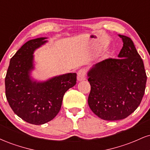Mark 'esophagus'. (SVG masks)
Segmentation results:
<instances>
[{
	"mask_svg": "<svg viewBox=\"0 0 150 150\" xmlns=\"http://www.w3.org/2000/svg\"><path fill=\"white\" fill-rule=\"evenodd\" d=\"M77 80L82 81L86 78V70L85 69H81L77 73Z\"/></svg>",
	"mask_w": 150,
	"mask_h": 150,
	"instance_id": "34e87169",
	"label": "esophagus"
}]
</instances>
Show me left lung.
<instances>
[{"instance_id": "8db88e82", "label": "left lung", "mask_w": 150, "mask_h": 150, "mask_svg": "<svg viewBox=\"0 0 150 150\" xmlns=\"http://www.w3.org/2000/svg\"><path fill=\"white\" fill-rule=\"evenodd\" d=\"M118 36L123 43L118 58L104 60L87 73L89 106L106 120L124 119L133 113L140 104L147 82L143 61L131 39Z\"/></svg>"}]
</instances>
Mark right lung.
<instances>
[{
  "instance_id": "add662e5",
  "label": "right lung",
  "mask_w": 150,
  "mask_h": 150,
  "mask_svg": "<svg viewBox=\"0 0 150 150\" xmlns=\"http://www.w3.org/2000/svg\"><path fill=\"white\" fill-rule=\"evenodd\" d=\"M46 37L26 42L10 61L5 80L6 96L16 115L27 123L42 125L56 117L64 94L75 85L77 74L66 73L46 81L31 76L34 69V53L48 42Z\"/></svg>"
}]
</instances>
